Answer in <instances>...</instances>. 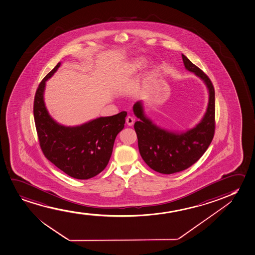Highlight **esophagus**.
<instances>
[{"label":"esophagus","mask_w":255,"mask_h":255,"mask_svg":"<svg viewBox=\"0 0 255 255\" xmlns=\"http://www.w3.org/2000/svg\"><path fill=\"white\" fill-rule=\"evenodd\" d=\"M134 121H135V119H133L132 117L128 116L126 118V124L129 126H132Z\"/></svg>","instance_id":"34e87169"}]
</instances>
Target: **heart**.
<instances>
[{
    "mask_svg": "<svg viewBox=\"0 0 255 255\" xmlns=\"http://www.w3.org/2000/svg\"><path fill=\"white\" fill-rule=\"evenodd\" d=\"M142 66H143V62H142V60H137V61H135L134 63L131 64V65H129L128 66V73H136L137 71L141 69L142 68Z\"/></svg>",
    "mask_w": 255,
    "mask_h": 255,
    "instance_id": "heart-1",
    "label": "heart"
}]
</instances>
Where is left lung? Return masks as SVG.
<instances>
[{
    "mask_svg": "<svg viewBox=\"0 0 255 255\" xmlns=\"http://www.w3.org/2000/svg\"><path fill=\"white\" fill-rule=\"evenodd\" d=\"M186 69L195 73L209 91V103L201 121L185 131L163 129L146 116L142 101L133 106V113L139 119L134 125L140 155L150 169L161 174L180 172L201 158L215 134V89L209 77L182 54Z\"/></svg>",
    "mask_w": 255,
    "mask_h": 255,
    "instance_id": "obj_1",
    "label": "left lung"
}]
</instances>
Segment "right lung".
I'll use <instances>...</instances> for the list:
<instances>
[{
    "label": "right lung",
    "instance_id": "right-lung-1",
    "mask_svg": "<svg viewBox=\"0 0 255 255\" xmlns=\"http://www.w3.org/2000/svg\"><path fill=\"white\" fill-rule=\"evenodd\" d=\"M60 64L46 74L35 93L33 116L37 134L40 148L50 162L71 177L86 180L100 174L108 164L127 113L100 117L77 126L56 122L46 109L44 92L46 80L56 73Z\"/></svg>",
    "mask_w": 255,
    "mask_h": 255
}]
</instances>
